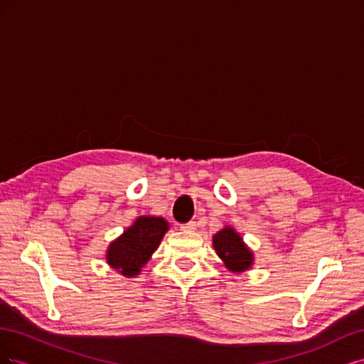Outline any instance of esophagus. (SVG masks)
Listing matches in <instances>:
<instances>
[{"label":"esophagus","instance_id":"1","mask_svg":"<svg viewBox=\"0 0 364 364\" xmlns=\"http://www.w3.org/2000/svg\"><path fill=\"white\" fill-rule=\"evenodd\" d=\"M196 222H188V223H183V225H181V229L182 230H190V232H191V230H194L196 229Z\"/></svg>","mask_w":364,"mask_h":364}]
</instances>
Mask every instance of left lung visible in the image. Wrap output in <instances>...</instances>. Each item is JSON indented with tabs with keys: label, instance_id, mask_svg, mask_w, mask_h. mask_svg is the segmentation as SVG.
Listing matches in <instances>:
<instances>
[{
	"label": "left lung",
	"instance_id": "left-lung-1",
	"mask_svg": "<svg viewBox=\"0 0 364 364\" xmlns=\"http://www.w3.org/2000/svg\"><path fill=\"white\" fill-rule=\"evenodd\" d=\"M213 246L230 272H245L252 267L253 253L235 229L225 226L213 237Z\"/></svg>",
	"mask_w": 364,
	"mask_h": 364
}]
</instances>
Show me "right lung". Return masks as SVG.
Returning <instances> with one entry per match:
<instances>
[{
  "label": "right lung",
  "mask_w": 364,
  "mask_h": 364,
  "mask_svg": "<svg viewBox=\"0 0 364 364\" xmlns=\"http://www.w3.org/2000/svg\"><path fill=\"white\" fill-rule=\"evenodd\" d=\"M168 230L167 220L162 217H138L123 235L112 241L106 252V261L123 277L139 274Z\"/></svg>",
  "instance_id": "right-lung-1"
}]
</instances>
